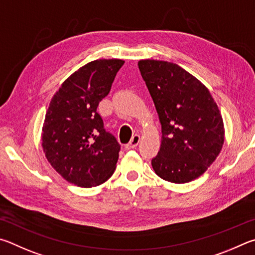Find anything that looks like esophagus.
Wrapping results in <instances>:
<instances>
[{"label":"esophagus","mask_w":255,"mask_h":255,"mask_svg":"<svg viewBox=\"0 0 255 255\" xmlns=\"http://www.w3.org/2000/svg\"><path fill=\"white\" fill-rule=\"evenodd\" d=\"M139 142H140V135L139 134H134L132 136V139H131V141L128 142V143L125 145V148H127L128 150H130V149H134L135 146L139 144Z\"/></svg>","instance_id":"1"}]
</instances>
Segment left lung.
Instances as JSON below:
<instances>
[{
  "mask_svg": "<svg viewBox=\"0 0 255 255\" xmlns=\"http://www.w3.org/2000/svg\"><path fill=\"white\" fill-rule=\"evenodd\" d=\"M161 123V146L151 160L163 180L185 184L215 161L224 144V124L211 93L180 66L162 60L137 62Z\"/></svg>",
  "mask_w": 255,
  "mask_h": 255,
  "instance_id": "1",
  "label": "left lung"
}]
</instances>
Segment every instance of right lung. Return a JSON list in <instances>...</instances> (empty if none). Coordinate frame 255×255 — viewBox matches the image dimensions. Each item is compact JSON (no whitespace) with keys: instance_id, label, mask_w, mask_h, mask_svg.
Instances as JSON below:
<instances>
[{"instance_id":"add662e5","label":"right lung","mask_w":255,"mask_h":255,"mask_svg":"<svg viewBox=\"0 0 255 255\" xmlns=\"http://www.w3.org/2000/svg\"><path fill=\"white\" fill-rule=\"evenodd\" d=\"M124 61L88 62L62 83L48 107L42 148L52 168L70 184L91 188L113 175L121 145L104 128L97 106L109 95Z\"/></svg>"}]
</instances>
